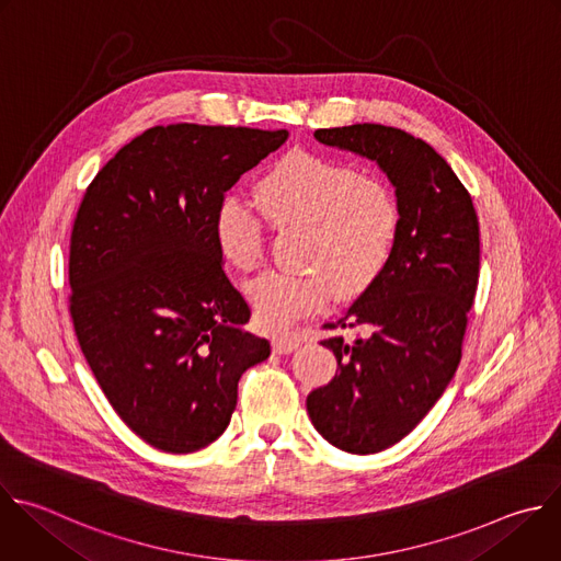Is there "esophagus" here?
Listing matches in <instances>:
<instances>
[{"mask_svg": "<svg viewBox=\"0 0 561 561\" xmlns=\"http://www.w3.org/2000/svg\"><path fill=\"white\" fill-rule=\"evenodd\" d=\"M301 343L299 336H277L273 339V352L275 354H290L293 350H297Z\"/></svg>", "mask_w": 561, "mask_h": 561, "instance_id": "obj_1", "label": "esophagus"}]
</instances>
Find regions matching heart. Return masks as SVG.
I'll return each instance as SVG.
<instances>
[{
	"label": "heart",
	"mask_w": 561,
	"mask_h": 561,
	"mask_svg": "<svg viewBox=\"0 0 561 561\" xmlns=\"http://www.w3.org/2000/svg\"><path fill=\"white\" fill-rule=\"evenodd\" d=\"M257 198L275 225L310 227L304 266L310 273H264L247 284L255 321L284 332L339 297L360 295L388 266L401 229L390 184L352 164L293 151L257 182ZM214 240L227 264L251 271L264 253L262 220L238 196H225L214 214Z\"/></svg>",
	"instance_id": "1"
}]
</instances>
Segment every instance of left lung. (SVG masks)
Here are the masks:
<instances>
[{
  "mask_svg": "<svg viewBox=\"0 0 561 561\" xmlns=\"http://www.w3.org/2000/svg\"><path fill=\"white\" fill-rule=\"evenodd\" d=\"M314 138L375 160L401 209L388 266L328 323L363 334L321 341L339 371L306 399L314 430L330 445L377 454L405 438L456 375L478 288L480 227L465 184L425 140L377 123L317 129Z\"/></svg>",
  "mask_w": 561,
  "mask_h": 561,
  "instance_id": "left-lung-1",
  "label": "left lung"
}]
</instances>
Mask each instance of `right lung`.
<instances>
[{
	"mask_svg": "<svg viewBox=\"0 0 561 561\" xmlns=\"http://www.w3.org/2000/svg\"><path fill=\"white\" fill-rule=\"evenodd\" d=\"M288 138L225 125H158L96 173L70 238V314L81 352L123 423L190 454L227 430L238 381L271 343L214 240L225 194Z\"/></svg>",
	"mask_w": 561,
	"mask_h": 561,
	"instance_id": "1",
	"label": "right lung"
}]
</instances>
